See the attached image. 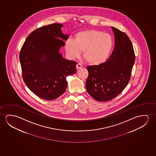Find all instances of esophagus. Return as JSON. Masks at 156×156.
Returning <instances> with one entry per match:
<instances>
[{"label": "esophagus", "instance_id": "1", "mask_svg": "<svg viewBox=\"0 0 156 156\" xmlns=\"http://www.w3.org/2000/svg\"><path fill=\"white\" fill-rule=\"evenodd\" d=\"M82 67H83V65L81 64H80V63L77 64V65H76V69H82Z\"/></svg>", "mask_w": 156, "mask_h": 156}]
</instances>
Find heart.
Returning <instances> with one entry per match:
<instances>
[{
    "label": "heart",
    "instance_id": "1",
    "mask_svg": "<svg viewBox=\"0 0 156 156\" xmlns=\"http://www.w3.org/2000/svg\"><path fill=\"white\" fill-rule=\"evenodd\" d=\"M113 46L112 37L109 34L91 30L76 34L74 41L67 40L66 52L72 59L78 57L81 51L85 59L92 65H99L108 59Z\"/></svg>",
    "mask_w": 156,
    "mask_h": 156
}]
</instances>
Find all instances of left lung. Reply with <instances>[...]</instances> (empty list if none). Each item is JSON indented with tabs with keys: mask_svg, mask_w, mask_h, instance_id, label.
I'll list each match as a JSON object with an SVG mask.
<instances>
[{
	"mask_svg": "<svg viewBox=\"0 0 156 156\" xmlns=\"http://www.w3.org/2000/svg\"><path fill=\"white\" fill-rule=\"evenodd\" d=\"M115 48L111 55L101 65L89 66L86 82L88 94L96 101H107L115 98L130 80L135 55L132 43L124 32L111 27Z\"/></svg>",
	"mask_w": 156,
	"mask_h": 156,
	"instance_id": "1",
	"label": "left lung"
}]
</instances>
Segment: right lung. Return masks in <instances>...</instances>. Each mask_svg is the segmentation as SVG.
<instances>
[{"instance_id":"right-lung-1","label":"right lung","mask_w":156,"mask_h":156,"mask_svg":"<svg viewBox=\"0 0 156 156\" xmlns=\"http://www.w3.org/2000/svg\"><path fill=\"white\" fill-rule=\"evenodd\" d=\"M62 24H50L36 29L27 37L19 55L24 82L39 98L52 101L65 92L66 77L76 73L77 62L66 60L59 53L69 34Z\"/></svg>"}]
</instances>
